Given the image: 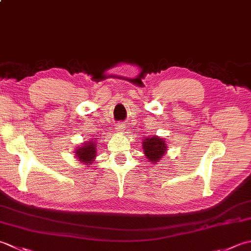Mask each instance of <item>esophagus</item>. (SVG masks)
I'll return each mask as SVG.
<instances>
[{
    "mask_svg": "<svg viewBox=\"0 0 251 251\" xmlns=\"http://www.w3.org/2000/svg\"><path fill=\"white\" fill-rule=\"evenodd\" d=\"M124 128H125V126H124V124H122V123H119V124L115 125V129L117 131H123L124 130Z\"/></svg>",
    "mask_w": 251,
    "mask_h": 251,
    "instance_id": "esophagus-1",
    "label": "esophagus"
}]
</instances>
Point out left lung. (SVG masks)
I'll return each mask as SVG.
<instances>
[{
	"mask_svg": "<svg viewBox=\"0 0 251 251\" xmlns=\"http://www.w3.org/2000/svg\"><path fill=\"white\" fill-rule=\"evenodd\" d=\"M144 147V152L151 162H158L166 151V142L161 139L160 137H151V138H146L142 142Z\"/></svg>",
	"mask_w": 251,
	"mask_h": 251,
	"instance_id": "obj_1",
	"label": "left lung"
}]
</instances>
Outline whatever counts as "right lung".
Instances as JSON below:
<instances>
[{"instance_id": "obj_1", "label": "right lung", "mask_w": 251, "mask_h": 251, "mask_svg": "<svg viewBox=\"0 0 251 251\" xmlns=\"http://www.w3.org/2000/svg\"><path fill=\"white\" fill-rule=\"evenodd\" d=\"M96 148L97 146L95 142H90V144H86L83 147H80L76 150L77 158L80 161L85 162V163H91L96 156Z\"/></svg>"}]
</instances>
